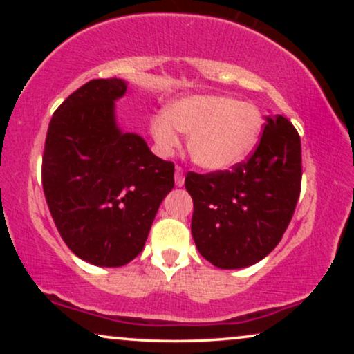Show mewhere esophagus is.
<instances>
[{"label":"esophagus","instance_id":"esophagus-1","mask_svg":"<svg viewBox=\"0 0 354 354\" xmlns=\"http://www.w3.org/2000/svg\"><path fill=\"white\" fill-rule=\"evenodd\" d=\"M174 183H176V186L185 185V174H183V169L180 166H176V169H174Z\"/></svg>","mask_w":354,"mask_h":354}]
</instances>
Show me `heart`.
I'll use <instances>...</instances> for the list:
<instances>
[{
	"mask_svg": "<svg viewBox=\"0 0 354 354\" xmlns=\"http://www.w3.org/2000/svg\"><path fill=\"white\" fill-rule=\"evenodd\" d=\"M188 136L191 160L206 171H225L245 161L263 131V115L248 101L219 95H193L171 101L165 116L149 121L158 151L169 156Z\"/></svg>",
	"mask_w": 354,
	"mask_h": 354,
	"instance_id": "b5f03b06",
	"label": "heart"
}]
</instances>
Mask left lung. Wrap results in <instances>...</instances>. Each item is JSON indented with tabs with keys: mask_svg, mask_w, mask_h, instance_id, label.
<instances>
[{
	"mask_svg": "<svg viewBox=\"0 0 354 354\" xmlns=\"http://www.w3.org/2000/svg\"><path fill=\"white\" fill-rule=\"evenodd\" d=\"M193 198L191 234L221 270L261 261L281 241L301 191V140L281 115L266 116L263 136L231 171L186 174Z\"/></svg>",
	"mask_w": 354,
	"mask_h": 354,
	"instance_id": "obj_1",
	"label": "left lung"
}]
</instances>
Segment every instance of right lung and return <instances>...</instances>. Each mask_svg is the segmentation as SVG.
<instances>
[{"label": "right lung", "instance_id": "obj_1", "mask_svg": "<svg viewBox=\"0 0 354 354\" xmlns=\"http://www.w3.org/2000/svg\"><path fill=\"white\" fill-rule=\"evenodd\" d=\"M120 78L91 80L53 115L43 153V191L66 246L95 266L118 268L143 251L174 165L116 124Z\"/></svg>", "mask_w": 354, "mask_h": 354}]
</instances>
